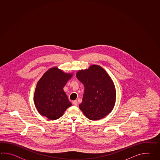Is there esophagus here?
I'll return each instance as SVG.
<instances>
[{
    "instance_id": "1",
    "label": "esophagus",
    "mask_w": 160,
    "mask_h": 160,
    "mask_svg": "<svg viewBox=\"0 0 160 160\" xmlns=\"http://www.w3.org/2000/svg\"><path fill=\"white\" fill-rule=\"evenodd\" d=\"M72 103L74 105H78V104L77 100H74V101H72Z\"/></svg>"
}]
</instances>
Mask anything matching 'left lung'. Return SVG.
Wrapping results in <instances>:
<instances>
[{
	"instance_id": "left-lung-1",
	"label": "left lung",
	"mask_w": 160,
	"mask_h": 160,
	"mask_svg": "<svg viewBox=\"0 0 160 160\" xmlns=\"http://www.w3.org/2000/svg\"><path fill=\"white\" fill-rule=\"evenodd\" d=\"M76 77L84 86L80 110L91 120H98L108 115L114 108L116 89L107 72L100 66L92 65L80 70Z\"/></svg>"
}]
</instances>
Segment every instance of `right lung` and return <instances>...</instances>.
Listing matches in <instances>:
<instances>
[{"label":"right lung","mask_w":160,"mask_h":160,"mask_svg":"<svg viewBox=\"0 0 160 160\" xmlns=\"http://www.w3.org/2000/svg\"><path fill=\"white\" fill-rule=\"evenodd\" d=\"M72 77V73H64L57 67L49 69L42 75L36 85L33 98L40 114L55 120L72 105L63 90Z\"/></svg>","instance_id":"obj_1"}]
</instances>
